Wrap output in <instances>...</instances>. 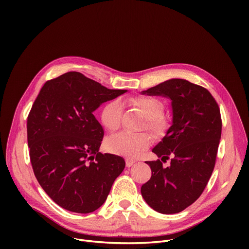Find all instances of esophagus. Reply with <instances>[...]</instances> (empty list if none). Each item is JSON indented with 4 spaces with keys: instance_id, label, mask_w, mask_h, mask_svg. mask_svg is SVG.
<instances>
[{
    "instance_id": "esophagus-1",
    "label": "esophagus",
    "mask_w": 249,
    "mask_h": 249,
    "mask_svg": "<svg viewBox=\"0 0 249 249\" xmlns=\"http://www.w3.org/2000/svg\"><path fill=\"white\" fill-rule=\"evenodd\" d=\"M135 162H136L135 160L127 159V160H126V166H127V167H130V166H132V165H133Z\"/></svg>"
}]
</instances>
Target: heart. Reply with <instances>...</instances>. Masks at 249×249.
<instances>
[{"mask_svg":"<svg viewBox=\"0 0 249 249\" xmlns=\"http://www.w3.org/2000/svg\"><path fill=\"white\" fill-rule=\"evenodd\" d=\"M128 104L139 109L146 118L144 128L154 135L163 133L166 121L162 116L163 104L153 96H135L127 99ZM123 116V105L119 99L106 103L100 113L101 123L110 133L119 130ZM151 144V137L147 133L118 134L106 142V147L111 153L128 158H136L146 151Z\"/></svg>","mask_w":249,"mask_h":249,"instance_id":"b5f03b06","label":"heart"}]
</instances>
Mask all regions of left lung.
Wrapping results in <instances>:
<instances>
[{"label":"left lung","mask_w":249,"mask_h":249,"mask_svg":"<svg viewBox=\"0 0 249 249\" xmlns=\"http://www.w3.org/2000/svg\"><path fill=\"white\" fill-rule=\"evenodd\" d=\"M143 93L169 97L173 120L153 149L161 160L146 161L152 176L141 193L155 211L175 214L201 196L214 170L222 134L220 107L207 89L181 79L165 81ZM168 159L170 166L162 167Z\"/></svg>","instance_id":"left-lung-1"}]
</instances>
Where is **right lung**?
<instances>
[{
	"mask_svg": "<svg viewBox=\"0 0 249 249\" xmlns=\"http://www.w3.org/2000/svg\"><path fill=\"white\" fill-rule=\"evenodd\" d=\"M126 91L69 72L47 81L34 100L26 124L30 162L60 207L81 214L95 211L123 171V158L98 152L104 132L93 111Z\"/></svg>",
	"mask_w": 249,
	"mask_h": 249,
	"instance_id": "1",
	"label": "right lung"
}]
</instances>
